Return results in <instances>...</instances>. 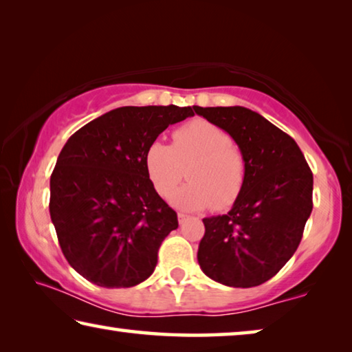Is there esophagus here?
<instances>
[{
  "instance_id": "1",
  "label": "esophagus",
  "mask_w": 352,
  "mask_h": 352,
  "mask_svg": "<svg viewBox=\"0 0 352 352\" xmlns=\"http://www.w3.org/2000/svg\"><path fill=\"white\" fill-rule=\"evenodd\" d=\"M186 214H183V212H178V222H180V223H183L184 222V220H186Z\"/></svg>"
}]
</instances>
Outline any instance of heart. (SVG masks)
Listing matches in <instances>:
<instances>
[{
    "label": "heart",
    "instance_id": "1",
    "mask_svg": "<svg viewBox=\"0 0 352 352\" xmlns=\"http://www.w3.org/2000/svg\"><path fill=\"white\" fill-rule=\"evenodd\" d=\"M172 204L182 210H226L241 197L247 182V162L226 130L206 119H194L172 133V146L153 141L144 153L148 180L162 197H169L184 177Z\"/></svg>",
    "mask_w": 352,
    "mask_h": 352
}]
</instances>
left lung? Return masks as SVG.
I'll use <instances>...</instances> for the list:
<instances>
[{"label": "left lung", "instance_id": "1", "mask_svg": "<svg viewBox=\"0 0 352 352\" xmlns=\"http://www.w3.org/2000/svg\"><path fill=\"white\" fill-rule=\"evenodd\" d=\"M228 132L245 157L247 182L228 214L205 217L197 259L228 287H254L283 269L312 212L314 175L294 138L245 107H194Z\"/></svg>", "mask_w": 352, "mask_h": 352}]
</instances>
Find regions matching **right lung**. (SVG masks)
I'll return each instance as SVG.
<instances>
[{"label":"right lung","mask_w":352,"mask_h":352,"mask_svg":"<svg viewBox=\"0 0 352 352\" xmlns=\"http://www.w3.org/2000/svg\"><path fill=\"white\" fill-rule=\"evenodd\" d=\"M190 107H119L77 130L51 175L50 214L69 265L107 289L152 275L177 212L148 180L144 153Z\"/></svg>","instance_id":"right-lung-1"}]
</instances>
